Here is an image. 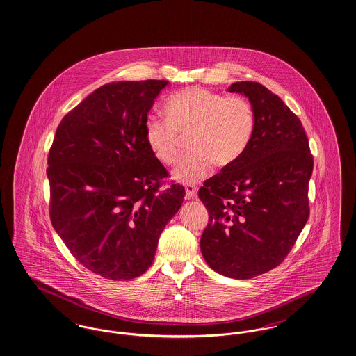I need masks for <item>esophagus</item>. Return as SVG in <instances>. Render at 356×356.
<instances>
[{
    "instance_id": "obj_1",
    "label": "esophagus",
    "mask_w": 356,
    "mask_h": 356,
    "mask_svg": "<svg viewBox=\"0 0 356 356\" xmlns=\"http://www.w3.org/2000/svg\"><path fill=\"white\" fill-rule=\"evenodd\" d=\"M197 195V186L196 185H185V197L186 199H195Z\"/></svg>"
}]
</instances>
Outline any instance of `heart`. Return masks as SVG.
Here are the masks:
<instances>
[{"label":"heart","mask_w":356,"mask_h":356,"mask_svg":"<svg viewBox=\"0 0 356 356\" xmlns=\"http://www.w3.org/2000/svg\"><path fill=\"white\" fill-rule=\"evenodd\" d=\"M168 116L149 115L144 135L152 154L163 164H173L181 148V135L189 134L192 149L175 168L183 183H197L214 164H234L252 142L256 116L252 104L241 97H227L200 87L173 94L165 104Z\"/></svg>","instance_id":"obj_1"}]
</instances>
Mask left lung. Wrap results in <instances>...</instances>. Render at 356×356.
I'll return each instance as SVG.
<instances>
[{"label": "left lung", "mask_w": 356, "mask_h": 356, "mask_svg": "<svg viewBox=\"0 0 356 356\" xmlns=\"http://www.w3.org/2000/svg\"><path fill=\"white\" fill-rule=\"evenodd\" d=\"M228 91L249 98L256 128L243 155L199 189L209 213L200 248L214 271L249 280L282 264L306 225L314 160L298 116L278 95L250 81Z\"/></svg>", "instance_id": "1"}]
</instances>
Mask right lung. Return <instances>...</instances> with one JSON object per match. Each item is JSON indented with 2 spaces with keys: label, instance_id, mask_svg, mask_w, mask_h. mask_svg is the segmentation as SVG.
Returning a JSON list of instances; mask_svg holds the SVG:
<instances>
[{
  "label": "right lung",
  "instance_id": "1",
  "mask_svg": "<svg viewBox=\"0 0 356 356\" xmlns=\"http://www.w3.org/2000/svg\"><path fill=\"white\" fill-rule=\"evenodd\" d=\"M168 81L97 88L63 116L47 157L50 220L75 259L113 281L142 275L160 233L180 209L183 185L148 147L144 122Z\"/></svg>",
  "mask_w": 356,
  "mask_h": 356
}]
</instances>
